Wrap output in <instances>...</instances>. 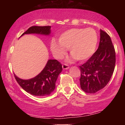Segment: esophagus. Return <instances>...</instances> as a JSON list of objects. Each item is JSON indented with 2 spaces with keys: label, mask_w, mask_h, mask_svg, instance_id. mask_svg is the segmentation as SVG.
Here are the masks:
<instances>
[{
  "label": "esophagus",
  "mask_w": 125,
  "mask_h": 125,
  "mask_svg": "<svg viewBox=\"0 0 125 125\" xmlns=\"http://www.w3.org/2000/svg\"><path fill=\"white\" fill-rule=\"evenodd\" d=\"M62 67H63V69H67L69 68V66L66 63H63Z\"/></svg>",
  "instance_id": "34e87169"
}]
</instances>
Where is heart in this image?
<instances>
[{"mask_svg": "<svg viewBox=\"0 0 125 125\" xmlns=\"http://www.w3.org/2000/svg\"><path fill=\"white\" fill-rule=\"evenodd\" d=\"M97 43V35L92 28H72L64 31L59 43L52 40L51 48L56 58L62 59L69 49L70 53L78 61H84L92 55Z\"/></svg>", "mask_w": 125, "mask_h": 125, "instance_id": "b5f03b06", "label": "heart"}]
</instances>
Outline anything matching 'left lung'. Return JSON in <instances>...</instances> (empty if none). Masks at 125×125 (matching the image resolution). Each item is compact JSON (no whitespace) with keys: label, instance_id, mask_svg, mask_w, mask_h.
<instances>
[{"label":"left lung","instance_id":"8db88e82","mask_svg":"<svg viewBox=\"0 0 125 125\" xmlns=\"http://www.w3.org/2000/svg\"><path fill=\"white\" fill-rule=\"evenodd\" d=\"M116 63V53L109 35L100 30L98 49L87 61L79 66L81 89L88 94H94L109 82Z\"/></svg>","mask_w":125,"mask_h":125}]
</instances>
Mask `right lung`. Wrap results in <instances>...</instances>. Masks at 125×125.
I'll use <instances>...</instances> for the list:
<instances>
[{"label":"right lung","instance_id":"1","mask_svg":"<svg viewBox=\"0 0 125 125\" xmlns=\"http://www.w3.org/2000/svg\"><path fill=\"white\" fill-rule=\"evenodd\" d=\"M50 26L29 28L21 36L25 34L38 33L49 35ZM62 71V64L57 60H49L46 65L38 76L28 80H23L14 74L18 84L26 92L34 96H44L49 95L55 88V83L59 74Z\"/></svg>","mask_w":125,"mask_h":125}]
</instances>
